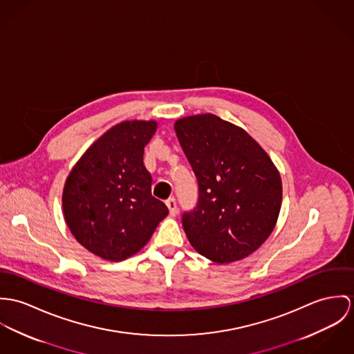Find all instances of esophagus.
<instances>
[{"mask_svg":"<svg viewBox=\"0 0 354 354\" xmlns=\"http://www.w3.org/2000/svg\"><path fill=\"white\" fill-rule=\"evenodd\" d=\"M165 203H167V206H168V209H169V214H171V216H176V214H178L176 199H175L174 196H171V198H168V199L165 201Z\"/></svg>","mask_w":354,"mask_h":354,"instance_id":"1","label":"esophagus"}]
</instances>
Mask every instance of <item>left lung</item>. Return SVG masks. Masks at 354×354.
I'll list each match as a JSON object with an SVG mask.
<instances>
[{
    "label": "left lung",
    "instance_id": "1",
    "mask_svg": "<svg viewBox=\"0 0 354 354\" xmlns=\"http://www.w3.org/2000/svg\"><path fill=\"white\" fill-rule=\"evenodd\" d=\"M175 133L198 180V202L182 224L196 252L216 263L240 261L274 230L278 169L241 127L213 114L178 119Z\"/></svg>",
    "mask_w": 354,
    "mask_h": 354
}]
</instances>
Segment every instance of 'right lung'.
Listing matches in <instances>:
<instances>
[{
	"label": "right lung",
	"mask_w": 354,
	"mask_h": 354,
	"mask_svg": "<svg viewBox=\"0 0 354 354\" xmlns=\"http://www.w3.org/2000/svg\"><path fill=\"white\" fill-rule=\"evenodd\" d=\"M156 129V120L115 124L86 149L65 182V221L80 244L103 259L137 254L168 214L152 196L144 165V148Z\"/></svg>",
	"instance_id": "add662e5"
}]
</instances>
